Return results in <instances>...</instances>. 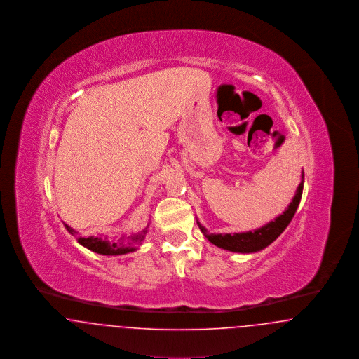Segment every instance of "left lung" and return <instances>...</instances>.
<instances>
[{"label":"left lung","instance_id":"8db88e82","mask_svg":"<svg viewBox=\"0 0 359 359\" xmlns=\"http://www.w3.org/2000/svg\"><path fill=\"white\" fill-rule=\"evenodd\" d=\"M303 186H304V172H302V182L296 189V194H294L292 202L283 211V214L276 217L273 221H271L258 229H255V230L243 231V233L214 234V233H208L205 226L199 221H196V223H198L199 229L202 230V233L205 234V238L208 239L212 245L224 249V250H229V252H234V253H242V255L257 253V252L265 249L266 246H269L288 227V224L292 221V218L299 207V203H300Z\"/></svg>","mask_w":359,"mask_h":359}]
</instances>
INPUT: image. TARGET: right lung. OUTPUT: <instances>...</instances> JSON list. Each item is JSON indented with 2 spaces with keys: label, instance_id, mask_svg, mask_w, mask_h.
Returning <instances> with one entry per match:
<instances>
[{
  "label": "right lung",
  "instance_id": "obj_1",
  "mask_svg": "<svg viewBox=\"0 0 359 359\" xmlns=\"http://www.w3.org/2000/svg\"><path fill=\"white\" fill-rule=\"evenodd\" d=\"M67 231L69 234L75 236L78 231H75L72 227H69L67 223H65ZM149 223L147 227H144L141 231H138L136 234L132 236H122L118 239H107V237H95V236H90V237H76L78 243H81L82 246H85L86 249L102 255V256H122V255H128L132 252H136L140 248V245L142 243V241L145 239L147 233L149 231Z\"/></svg>",
  "mask_w": 359,
  "mask_h": 359
}]
</instances>
